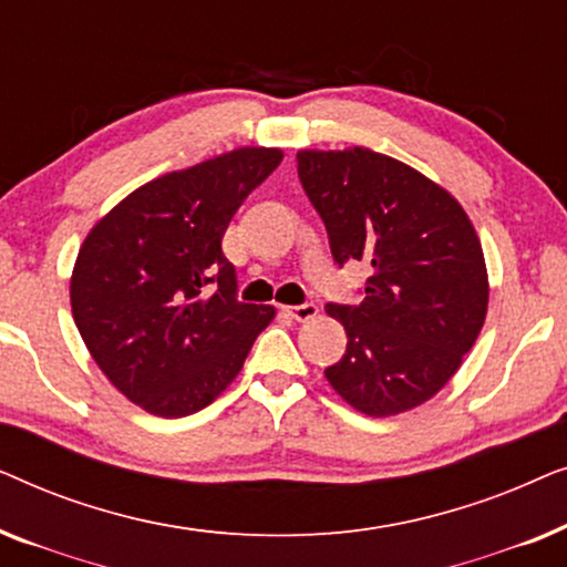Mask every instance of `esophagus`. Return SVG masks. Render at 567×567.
Here are the masks:
<instances>
[{"mask_svg":"<svg viewBox=\"0 0 567 567\" xmlns=\"http://www.w3.org/2000/svg\"><path fill=\"white\" fill-rule=\"evenodd\" d=\"M284 309H286V315H289L291 320H297V322H309V320H315V317H317L315 305H299V307H284Z\"/></svg>","mask_w":567,"mask_h":567,"instance_id":"obj_1","label":"esophagus"}]
</instances>
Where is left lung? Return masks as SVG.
I'll use <instances>...</instances> for the list:
<instances>
[{
  "instance_id": "left-lung-1",
  "label": "left lung",
  "mask_w": 567,
  "mask_h": 567,
  "mask_svg": "<svg viewBox=\"0 0 567 567\" xmlns=\"http://www.w3.org/2000/svg\"><path fill=\"white\" fill-rule=\"evenodd\" d=\"M297 162L332 258L371 268L361 305H328L348 346L324 377L363 415L408 413L456 374L483 330L491 284L477 231L446 188L367 146L299 150Z\"/></svg>"
}]
</instances>
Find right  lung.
<instances>
[{"label": "right lung", "mask_w": 567, "mask_h": 567, "mask_svg": "<svg viewBox=\"0 0 567 567\" xmlns=\"http://www.w3.org/2000/svg\"><path fill=\"white\" fill-rule=\"evenodd\" d=\"M281 159L276 146H239L159 175L84 237L69 281L76 330L115 390L146 413L185 417L212 405L274 322L276 307L235 299L221 237Z\"/></svg>", "instance_id": "1"}]
</instances>
